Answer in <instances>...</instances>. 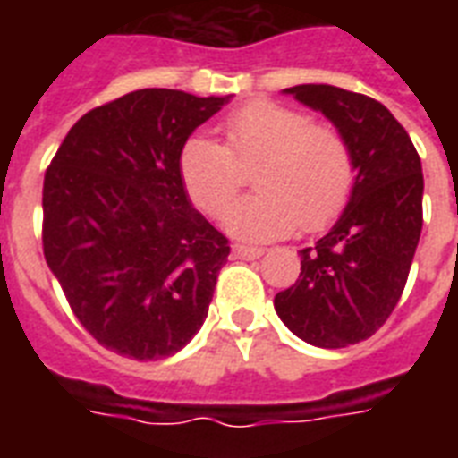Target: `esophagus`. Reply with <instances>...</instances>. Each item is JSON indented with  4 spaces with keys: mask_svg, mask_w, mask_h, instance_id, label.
<instances>
[{
    "mask_svg": "<svg viewBox=\"0 0 458 458\" xmlns=\"http://www.w3.org/2000/svg\"><path fill=\"white\" fill-rule=\"evenodd\" d=\"M233 254H235L237 259H259L264 254V250H261V247H250V244H235V247H233Z\"/></svg>",
    "mask_w": 458,
    "mask_h": 458,
    "instance_id": "1",
    "label": "esophagus"
}]
</instances>
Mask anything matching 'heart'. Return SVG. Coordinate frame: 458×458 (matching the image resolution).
<instances>
[{"instance_id":"obj_1","label":"heart","mask_w":458,"mask_h":458,"mask_svg":"<svg viewBox=\"0 0 458 458\" xmlns=\"http://www.w3.org/2000/svg\"><path fill=\"white\" fill-rule=\"evenodd\" d=\"M223 145L192 135L180 149V178L190 199L208 216H223L243 184L242 167L258 165L259 192L225 215V228L244 240H276L318 230L340 214L354 187V158L347 140L327 125H313L301 111L251 102L225 121Z\"/></svg>"}]
</instances>
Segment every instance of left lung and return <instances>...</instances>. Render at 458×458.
Masks as SVG:
<instances>
[{
	"mask_svg": "<svg viewBox=\"0 0 458 458\" xmlns=\"http://www.w3.org/2000/svg\"><path fill=\"white\" fill-rule=\"evenodd\" d=\"M347 140L354 187L335 225L300 251L301 273L276 294L280 320L313 347L366 340L404 293L423 228V171L411 138L383 104L333 85L283 89Z\"/></svg>",
	"mask_w": 458,
	"mask_h": 458,
	"instance_id": "1",
	"label": "left lung"
}]
</instances>
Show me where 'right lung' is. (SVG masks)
<instances>
[{
  "label": "right lung",
  "mask_w": 458,
  "mask_h": 458,
  "mask_svg": "<svg viewBox=\"0 0 458 458\" xmlns=\"http://www.w3.org/2000/svg\"><path fill=\"white\" fill-rule=\"evenodd\" d=\"M230 97L138 89L88 111L45 173L42 250L102 347L152 361L201 327L228 237L192 208L180 149Z\"/></svg>",
  "instance_id": "1"
}]
</instances>
